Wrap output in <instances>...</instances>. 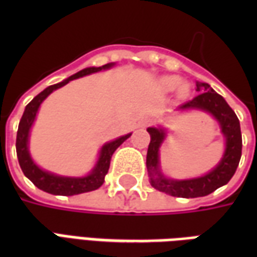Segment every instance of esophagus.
<instances>
[{"label":"esophagus","mask_w":257,"mask_h":257,"mask_svg":"<svg viewBox=\"0 0 257 257\" xmlns=\"http://www.w3.org/2000/svg\"><path fill=\"white\" fill-rule=\"evenodd\" d=\"M151 123L150 118H143L142 121L139 122V126H142V128H146V126H149Z\"/></svg>","instance_id":"34e87169"}]
</instances>
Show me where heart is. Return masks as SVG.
I'll return each mask as SVG.
<instances>
[{"instance_id":"obj_1","label":"heart","mask_w":257,"mask_h":257,"mask_svg":"<svg viewBox=\"0 0 257 257\" xmlns=\"http://www.w3.org/2000/svg\"><path fill=\"white\" fill-rule=\"evenodd\" d=\"M161 85L162 88L167 90L176 89L179 85H180V78L179 77H165L161 81ZM186 90H187V86H182L180 88V92H186Z\"/></svg>"}]
</instances>
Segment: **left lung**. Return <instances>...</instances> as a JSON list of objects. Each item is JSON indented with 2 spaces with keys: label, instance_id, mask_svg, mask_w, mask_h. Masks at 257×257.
Instances as JSON below:
<instances>
[{
  "label": "left lung",
  "instance_id": "obj_1",
  "mask_svg": "<svg viewBox=\"0 0 257 257\" xmlns=\"http://www.w3.org/2000/svg\"><path fill=\"white\" fill-rule=\"evenodd\" d=\"M195 90L198 95L191 100L183 103L180 108H199L210 112L219 121L221 132L226 136V153L220 164L205 176L190 180H169L165 179L158 171V150L165 134L162 129L149 128L150 145L147 150L146 165L150 175V183L158 191L167 193L173 197L182 198H197L213 193L221 186L230 182L237 171L238 164L242 153V136L239 121L235 112L219 93L210 88L206 82H197Z\"/></svg>",
  "mask_w": 257,
  "mask_h": 257
}]
</instances>
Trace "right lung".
Segmentation results:
<instances>
[{"label":"right lung","mask_w":257,"mask_h":257,"mask_svg":"<svg viewBox=\"0 0 257 257\" xmlns=\"http://www.w3.org/2000/svg\"><path fill=\"white\" fill-rule=\"evenodd\" d=\"M112 63L104 64L101 67H88L81 70L77 74H74L71 77H68L67 79H64L63 82L59 84L51 85L48 86L47 89H44L41 93L33 99V100L26 106V110L22 115V119L19 122V128H18V136H16V154H18V160H19V165L22 168V171L25 173L26 178H29L33 182V184L38 187L42 191L49 194H55V195H75V194L88 193V191H93V190L99 189L103 182H104V176L108 172L110 168V160L111 156L114 154V151L117 150L119 146L122 145L125 140L128 139L132 134L125 135L118 138L114 142H110L101 147L100 157L99 161L96 164V167L93 168V171L85 176V178H63V176H56L52 173L45 172L40 168L37 167L36 164L31 160L30 154H29V149H27V142H29V132L34 118L38 111V107L42 103V100L47 97L49 93H52L53 90L62 88L63 85H66L68 81H73L79 77H84L88 74L97 73L103 68L111 67Z\"/></svg>","instance_id":"add662e5"}]
</instances>
